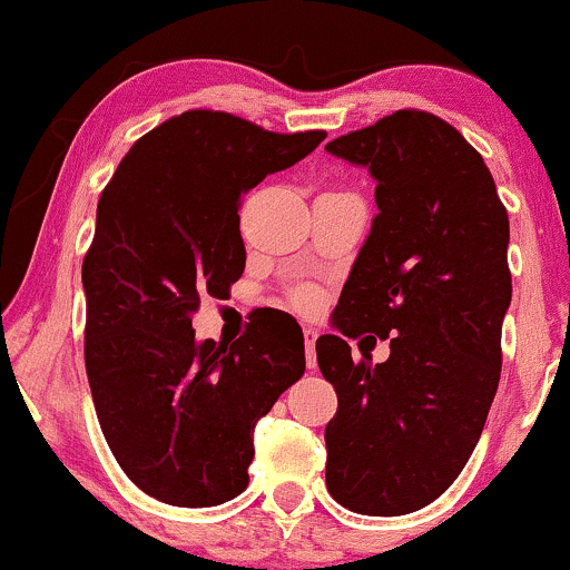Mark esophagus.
I'll return each instance as SVG.
<instances>
[{"instance_id":"1","label":"esophagus","mask_w":570,"mask_h":570,"mask_svg":"<svg viewBox=\"0 0 570 570\" xmlns=\"http://www.w3.org/2000/svg\"><path fill=\"white\" fill-rule=\"evenodd\" d=\"M305 353H307V370L316 367V337L318 332L313 330V326H305Z\"/></svg>"}]
</instances>
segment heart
Wrapping results in <instances>:
<instances>
[{
	"label": "heart",
	"instance_id": "b5f03b06",
	"mask_svg": "<svg viewBox=\"0 0 570 570\" xmlns=\"http://www.w3.org/2000/svg\"><path fill=\"white\" fill-rule=\"evenodd\" d=\"M294 303H297V307H303V311H311V307H313V294L311 292L297 294V299H294Z\"/></svg>",
	"mask_w": 570,
	"mask_h": 570
}]
</instances>
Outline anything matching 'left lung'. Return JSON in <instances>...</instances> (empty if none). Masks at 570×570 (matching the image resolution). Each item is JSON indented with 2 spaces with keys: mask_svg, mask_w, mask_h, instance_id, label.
I'll use <instances>...</instances> for the list:
<instances>
[{
  "mask_svg": "<svg viewBox=\"0 0 570 570\" xmlns=\"http://www.w3.org/2000/svg\"><path fill=\"white\" fill-rule=\"evenodd\" d=\"M326 153L377 181L337 330L392 340L383 365L353 360L340 335L316 340L318 370L337 391L326 488L351 512L410 514L453 485L499 389L509 217L482 155L436 115L399 109Z\"/></svg>",
  "mask_w": 570,
  "mask_h": 570,
  "instance_id": "1",
  "label": "left lung"
}]
</instances>
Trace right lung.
Segmentation results:
<instances>
[{
  "instance_id": "right-lung-1",
  "label": "right lung",
  "mask_w": 570,
  "mask_h": 570,
  "mask_svg": "<svg viewBox=\"0 0 570 570\" xmlns=\"http://www.w3.org/2000/svg\"><path fill=\"white\" fill-rule=\"evenodd\" d=\"M326 139L189 109L144 134L107 187L82 263L85 370L109 450L171 507L244 493L254 426L305 372L303 330L281 313L227 345L193 313L240 278V198Z\"/></svg>"
}]
</instances>
